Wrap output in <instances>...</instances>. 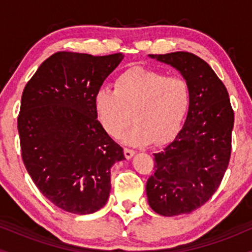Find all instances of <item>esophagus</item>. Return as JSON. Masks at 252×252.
Wrapping results in <instances>:
<instances>
[{"mask_svg": "<svg viewBox=\"0 0 252 252\" xmlns=\"http://www.w3.org/2000/svg\"><path fill=\"white\" fill-rule=\"evenodd\" d=\"M135 155V152L132 149H129V148H124V156H126L128 160L132 158V156Z\"/></svg>", "mask_w": 252, "mask_h": 252, "instance_id": "1", "label": "esophagus"}]
</instances>
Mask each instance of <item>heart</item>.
I'll use <instances>...</instances> for the list:
<instances>
[{"label": "heart", "instance_id": "heart-1", "mask_svg": "<svg viewBox=\"0 0 252 252\" xmlns=\"http://www.w3.org/2000/svg\"><path fill=\"white\" fill-rule=\"evenodd\" d=\"M190 104L189 83L181 77L135 66L120 74L115 90L100 89L94 106L98 122L112 137L123 136L131 146L170 142L180 131Z\"/></svg>", "mask_w": 252, "mask_h": 252}]
</instances>
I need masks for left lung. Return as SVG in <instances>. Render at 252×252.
Masks as SVG:
<instances>
[{
	"label": "left lung",
	"mask_w": 252,
	"mask_h": 252,
	"mask_svg": "<svg viewBox=\"0 0 252 252\" xmlns=\"http://www.w3.org/2000/svg\"><path fill=\"white\" fill-rule=\"evenodd\" d=\"M149 57L180 72L189 85L190 104L173 142L154 154L147 198L158 215H186L201 207L220 185L230 161L235 114L226 88L201 58L189 52Z\"/></svg>",
	"instance_id": "8db88e82"
}]
</instances>
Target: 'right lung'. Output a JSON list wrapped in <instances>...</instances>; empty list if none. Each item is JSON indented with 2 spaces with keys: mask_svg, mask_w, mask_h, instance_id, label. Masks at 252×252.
Instances as JSON below:
<instances>
[{
  "mask_svg": "<svg viewBox=\"0 0 252 252\" xmlns=\"http://www.w3.org/2000/svg\"><path fill=\"white\" fill-rule=\"evenodd\" d=\"M123 58L58 52L25 86L17 118L22 160L40 192L66 212L102 209L111 189L110 168L126 158L94 106V94Z\"/></svg>",
  "mask_w": 252,
  "mask_h": 252,
  "instance_id": "obj_1",
  "label": "right lung"
}]
</instances>
